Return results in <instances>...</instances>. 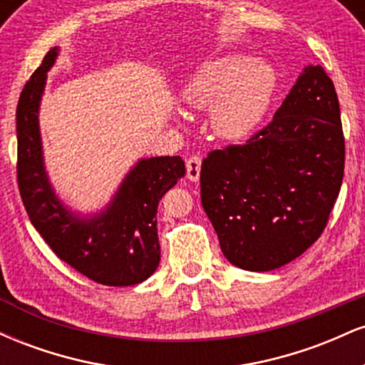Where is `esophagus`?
Instances as JSON below:
<instances>
[{
    "instance_id": "obj_1",
    "label": "esophagus",
    "mask_w": 365,
    "mask_h": 365,
    "mask_svg": "<svg viewBox=\"0 0 365 365\" xmlns=\"http://www.w3.org/2000/svg\"><path fill=\"white\" fill-rule=\"evenodd\" d=\"M200 163H202V159L199 156H190L187 159V178L190 180V182H197V180H199Z\"/></svg>"
}]
</instances>
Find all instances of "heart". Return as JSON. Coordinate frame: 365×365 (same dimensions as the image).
<instances>
[{"label": "heart", "instance_id": "1", "mask_svg": "<svg viewBox=\"0 0 365 365\" xmlns=\"http://www.w3.org/2000/svg\"><path fill=\"white\" fill-rule=\"evenodd\" d=\"M276 92V72L266 61L230 53L212 58L188 77L182 98L190 108L207 110L217 137H249L269 110Z\"/></svg>", "mask_w": 365, "mask_h": 365}]
</instances>
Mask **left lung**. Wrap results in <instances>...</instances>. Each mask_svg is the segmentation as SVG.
<instances>
[{"label":"left lung","instance_id":"1","mask_svg":"<svg viewBox=\"0 0 365 365\" xmlns=\"http://www.w3.org/2000/svg\"><path fill=\"white\" fill-rule=\"evenodd\" d=\"M340 103L322 66H305L273 121L244 145L211 150L200 202L233 266L271 271L321 237L340 194Z\"/></svg>","mask_w":365,"mask_h":365}]
</instances>
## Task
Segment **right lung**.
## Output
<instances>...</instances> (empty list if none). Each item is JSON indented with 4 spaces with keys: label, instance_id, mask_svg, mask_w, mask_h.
Listing matches in <instances>:
<instances>
[{
    "label": "right lung",
    "instance_id": "1",
    "mask_svg": "<svg viewBox=\"0 0 365 365\" xmlns=\"http://www.w3.org/2000/svg\"><path fill=\"white\" fill-rule=\"evenodd\" d=\"M58 48L49 49L25 83L16 106V180L31 223L53 252L108 287L142 283L158 269V204L185 175L180 156L140 159L101 212L81 216L63 206L44 168L39 106Z\"/></svg>",
    "mask_w": 365,
    "mask_h": 365
}]
</instances>
